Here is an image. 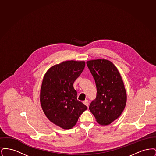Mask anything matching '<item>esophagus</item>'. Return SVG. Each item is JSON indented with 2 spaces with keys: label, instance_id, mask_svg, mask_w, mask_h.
I'll use <instances>...</instances> for the list:
<instances>
[{
  "label": "esophagus",
  "instance_id": "34e87169",
  "mask_svg": "<svg viewBox=\"0 0 156 156\" xmlns=\"http://www.w3.org/2000/svg\"><path fill=\"white\" fill-rule=\"evenodd\" d=\"M83 103L85 104L87 106H89V101L88 100H85L83 101Z\"/></svg>",
  "mask_w": 156,
  "mask_h": 156
}]
</instances>
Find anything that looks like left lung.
<instances>
[{
	"label": "left lung",
	"instance_id": "8db88e82",
	"mask_svg": "<svg viewBox=\"0 0 156 156\" xmlns=\"http://www.w3.org/2000/svg\"><path fill=\"white\" fill-rule=\"evenodd\" d=\"M87 64L95 80L97 91L89 110L100 125H108L119 118L126 106L123 82L116 67L108 60H91Z\"/></svg>",
	"mask_w": 156,
	"mask_h": 156
}]
</instances>
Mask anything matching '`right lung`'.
Segmentation results:
<instances>
[{"label":"right lung","mask_w":156,"mask_h":156,"mask_svg":"<svg viewBox=\"0 0 156 156\" xmlns=\"http://www.w3.org/2000/svg\"><path fill=\"white\" fill-rule=\"evenodd\" d=\"M85 66L84 61H67L50 68L43 78L40 102L45 116L64 129L75 125L88 108L77 100L73 83Z\"/></svg>","instance_id":"add662e5"}]
</instances>
